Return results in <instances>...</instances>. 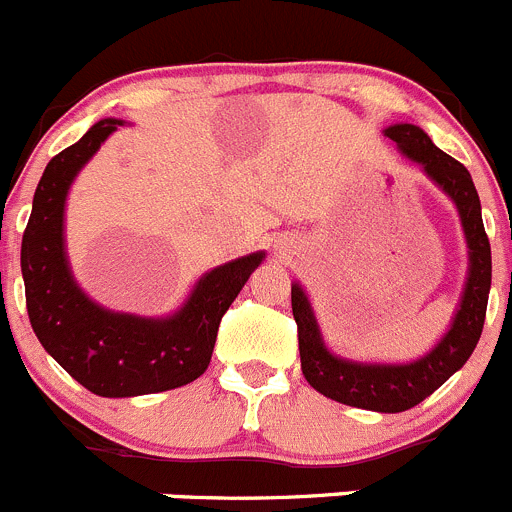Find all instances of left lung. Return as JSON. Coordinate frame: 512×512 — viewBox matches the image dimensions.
<instances>
[{"label": "left lung", "mask_w": 512, "mask_h": 512, "mask_svg": "<svg viewBox=\"0 0 512 512\" xmlns=\"http://www.w3.org/2000/svg\"><path fill=\"white\" fill-rule=\"evenodd\" d=\"M383 134L398 151L455 204L468 244V276L450 328L426 353L408 363H363L336 356L323 343L311 301L298 281L291 283V308L298 326V351L306 381L331 401L376 413H401L426 401L475 351L490 293V241L483 229L480 199L468 169L440 151L416 124H393Z\"/></svg>", "instance_id": "1"}]
</instances>
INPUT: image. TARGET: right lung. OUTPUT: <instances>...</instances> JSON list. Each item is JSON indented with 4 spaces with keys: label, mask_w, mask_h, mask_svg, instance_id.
I'll return each instance as SVG.
<instances>
[{
    "label": "right lung",
    "mask_w": 512,
    "mask_h": 512,
    "mask_svg": "<svg viewBox=\"0 0 512 512\" xmlns=\"http://www.w3.org/2000/svg\"><path fill=\"white\" fill-rule=\"evenodd\" d=\"M119 126L121 119L96 121L49 161L22 239L27 311L39 343L74 381L104 398L146 396L196 381L211 363L221 318L266 258V251H256L211 268L181 308L161 318L91 301L69 266L64 211L77 174Z\"/></svg>",
    "instance_id": "right-lung-1"
}]
</instances>
